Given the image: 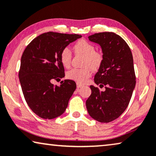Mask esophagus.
<instances>
[{"label": "esophagus", "instance_id": "34e87169", "mask_svg": "<svg viewBox=\"0 0 156 156\" xmlns=\"http://www.w3.org/2000/svg\"><path fill=\"white\" fill-rule=\"evenodd\" d=\"M76 85H77L78 88H80V87H82L83 86L82 84H80V83H76Z\"/></svg>", "mask_w": 156, "mask_h": 156}]
</instances>
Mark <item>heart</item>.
I'll return each instance as SVG.
<instances>
[{
	"mask_svg": "<svg viewBox=\"0 0 156 156\" xmlns=\"http://www.w3.org/2000/svg\"><path fill=\"white\" fill-rule=\"evenodd\" d=\"M74 50L78 54L84 56L82 69H72L67 72L66 77L69 80L78 83L86 82L92 74V69L98 70L102 65L103 54L95 51V46L85 39H80L74 45ZM61 63L65 68H69L71 63L72 53L69 47L63 48L60 52Z\"/></svg>",
	"mask_w": 156,
	"mask_h": 156,
	"instance_id": "obj_1",
	"label": "heart"
}]
</instances>
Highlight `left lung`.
Instances as JSON below:
<instances>
[{"mask_svg": "<svg viewBox=\"0 0 156 156\" xmlns=\"http://www.w3.org/2000/svg\"><path fill=\"white\" fill-rule=\"evenodd\" d=\"M88 38L102 47L103 61L94 80L105 86V91L90 85L86 107L94 119L108 123L124 112L132 96L136 85L132 53L126 41L114 32L95 33Z\"/></svg>", "mask_w": 156, "mask_h": 156, "instance_id": "obj_1", "label": "left lung"}]
</instances>
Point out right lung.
<instances>
[{
  "instance_id": "add662e5",
  "label": "right lung",
  "mask_w": 156,
  "mask_h": 156,
  "mask_svg": "<svg viewBox=\"0 0 156 156\" xmlns=\"http://www.w3.org/2000/svg\"><path fill=\"white\" fill-rule=\"evenodd\" d=\"M82 37L45 32L34 38L21 57L19 80L28 106L39 117L54 119L64 112L76 88L73 80H64L60 86L52 81L65 76L60 61L63 48Z\"/></svg>"
}]
</instances>
